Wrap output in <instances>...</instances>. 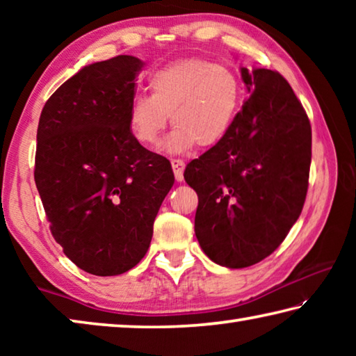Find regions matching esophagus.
<instances>
[{"label":"esophagus","mask_w":356,"mask_h":356,"mask_svg":"<svg viewBox=\"0 0 356 356\" xmlns=\"http://www.w3.org/2000/svg\"><path fill=\"white\" fill-rule=\"evenodd\" d=\"M171 166H172V171H174V177H176L177 182H182V180H184V170H185L184 160L172 159Z\"/></svg>","instance_id":"esophagus-1"}]
</instances>
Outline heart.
<instances>
[{
	"label": "heart",
	"mask_w": 356,
	"mask_h": 356,
	"mask_svg": "<svg viewBox=\"0 0 356 356\" xmlns=\"http://www.w3.org/2000/svg\"><path fill=\"white\" fill-rule=\"evenodd\" d=\"M149 94H136L129 105V127L136 141L155 146L168 122L176 125L163 147L184 152L197 143L218 144L231 130L242 102L238 75L204 59L168 64L149 76Z\"/></svg>",
	"instance_id": "heart-1"
}]
</instances>
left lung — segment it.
Masks as SVG:
<instances>
[{"instance_id":"obj_1","label":"left lung","mask_w":356,"mask_h":356,"mask_svg":"<svg viewBox=\"0 0 356 356\" xmlns=\"http://www.w3.org/2000/svg\"><path fill=\"white\" fill-rule=\"evenodd\" d=\"M250 97L222 140L191 160L195 234L215 264L245 268L282 243L306 200L311 124L278 72L240 69Z\"/></svg>"}]
</instances>
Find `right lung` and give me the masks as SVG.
Here are the masks:
<instances>
[{
	"instance_id": "obj_1",
	"label": "right lung",
	"mask_w": 356,
	"mask_h": 356,
	"mask_svg": "<svg viewBox=\"0 0 356 356\" xmlns=\"http://www.w3.org/2000/svg\"><path fill=\"white\" fill-rule=\"evenodd\" d=\"M141 59L120 55L76 72L40 113L34 180L64 254L97 276L129 272L149 250L174 184L170 160L129 127Z\"/></svg>"
}]
</instances>
